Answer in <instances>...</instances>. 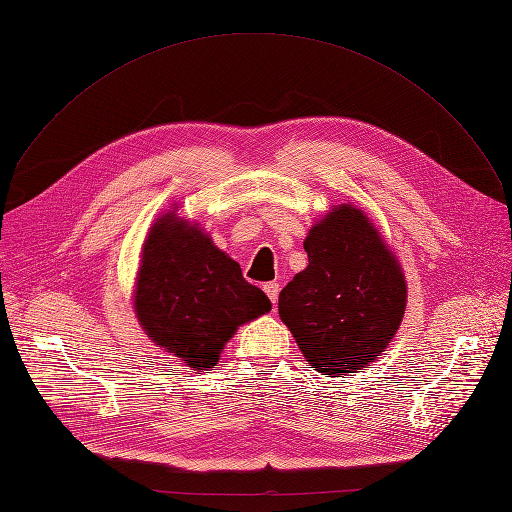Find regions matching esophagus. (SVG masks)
<instances>
[{
	"label": "esophagus",
	"mask_w": 512,
	"mask_h": 512,
	"mask_svg": "<svg viewBox=\"0 0 512 512\" xmlns=\"http://www.w3.org/2000/svg\"><path fill=\"white\" fill-rule=\"evenodd\" d=\"M263 291H265V295L270 297L272 305L276 307V303H278V293H280V284H278V282H268V284H263Z\"/></svg>",
	"instance_id": "1"
}]
</instances>
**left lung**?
<instances>
[{"mask_svg": "<svg viewBox=\"0 0 512 512\" xmlns=\"http://www.w3.org/2000/svg\"><path fill=\"white\" fill-rule=\"evenodd\" d=\"M303 247L309 263L280 291V320L311 368L358 372L387 349L402 324L408 299L402 265L353 205L330 209Z\"/></svg>", "mask_w": 512, "mask_h": 512, "instance_id": "left-lung-1", "label": "left lung"}]
</instances>
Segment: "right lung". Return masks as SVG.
Segmentation results:
<instances>
[{
    "label": "right lung",
    "mask_w": 512,
    "mask_h": 512,
    "mask_svg": "<svg viewBox=\"0 0 512 512\" xmlns=\"http://www.w3.org/2000/svg\"><path fill=\"white\" fill-rule=\"evenodd\" d=\"M175 211L154 221L144 240L133 309L154 345L201 372L219 362L238 326L268 314L272 303Z\"/></svg>",
    "instance_id": "1"
}]
</instances>
